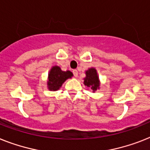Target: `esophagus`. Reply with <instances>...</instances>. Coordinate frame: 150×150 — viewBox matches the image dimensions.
Masks as SVG:
<instances>
[{
    "instance_id": "obj_1",
    "label": "esophagus",
    "mask_w": 150,
    "mask_h": 150,
    "mask_svg": "<svg viewBox=\"0 0 150 150\" xmlns=\"http://www.w3.org/2000/svg\"><path fill=\"white\" fill-rule=\"evenodd\" d=\"M73 74H74V76H78V71L77 70H73Z\"/></svg>"
}]
</instances>
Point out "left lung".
Segmentation results:
<instances>
[{
    "instance_id": "1",
    "label": "left lung",
    "mask_w": 150,
    "mask_h": 150,
    "mask_svg": "<svg viewBox=\"0 0 150 150\" xmlns=\"http://www.w3.org/2000/svg\"><path fill=\"white\" fill-rule=\"evenodd\" d=\"M84 84L88 87H91L93 91L99 89V79L97 73L94 68H90L86 71V77L84 78Z\"/></svg>"
}]
</instances>
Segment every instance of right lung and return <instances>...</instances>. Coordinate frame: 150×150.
<instances>
[{
  "label": "right lung",
  "mask_w": 150,
  "mask_h": 150,
  "mask_svg": "<svg viewBox=\"0 0 150 150\" xmlns=\"http://www.w3.org/2000/svg\"><path fill=\"white\" fill-rule=\"evenodd\" d=\"M72 76V72H70V70L62 71L59 67H53L49 74V80L47 82L48 88L53 91L59 90L63 83L65 82L68 78H71Z\"/></svg>",
  "instance_id": "obj_1"
}]
</instances>
